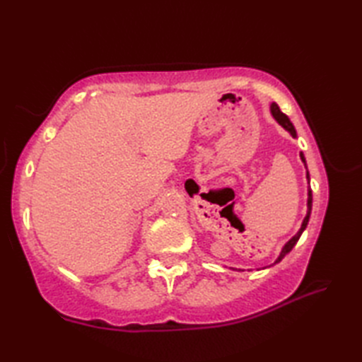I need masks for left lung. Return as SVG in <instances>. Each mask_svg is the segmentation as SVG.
I'll return each instance as SVG.
<instances>
[{
	"mask_svg": "<svg viewBox=\"0 0 362 362\" xmlns=\"http://www.w3.org/2000/svg\"><path fill=\"white\" fill-rule=\"evenodd\" d=\"M271 113H272V117L276 119V122H279V124L281 126V127H284L288 130V132L292 135V136H297V132H296V129H294V126H292V122L289 121V118L286 117V115H284L281 110H280V107L276 105L275 103H272V105H271ZM300 158H302V161L305 163V166H306V161H305V156L302 152H300ZM306 179H308V182H310V173H306ZM311 206H313V194H311V188H308V211H306V216H305V219H303V222H302V227H300V230L298 232L291 238V240L284 244V247L281 249V252H280V255H279V258L275 259V263H279V261H281L283 258H284V255H286V253H289L291 250H292V247H294V245L297 244V241H298V238L302 236V233H303V230L306 228V226H308V221H310V214H311Z\"/></svg>",
	"mask_w": 362,
	"mask_h": 362,
	"instance_id": "left-lung-1",
	"label": "left lung"
}]
</instances>
